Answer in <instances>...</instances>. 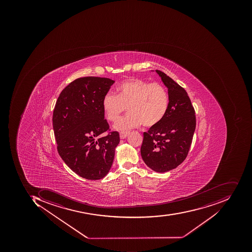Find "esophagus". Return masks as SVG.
I'll list each match as a JSON object with an SVG mask.
<instances>
[{
	"mask_svg": "<svg viewBox=\"0 0 252 252\" xmlns=\"http://www.w3.org/2000/svg\"><path fill=\"white\" fill-rule=\"evenodd\" d=\"M128 134H129L128 132H121L120 133V138H121V139H124V138L128 136Z\"/></svg>",
	"mask_w": 252,
	"mask_h": 252,
	"instance_id": "34e87169",
	"label": "esophagus"
}]
</instances>
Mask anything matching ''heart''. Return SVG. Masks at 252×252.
Segmentation results:
<instances>
[{"label":"heart","mask_w":252,"mask_h":252,"mask_svg":"<svg viewBox=\"0 0 252 252\" xmlns=\"http://www.w3.org/2000/svg\"><path fill=\"white\" fill-rule=\"evenodd\" d=\"M106 117L116 122L128 109L126 117L114 126L119 131H126L143 123L145 126L156 125L163 120L169 107V96L162 85L137 78H129L117 87V94L107 93L102 101Z\"/></svg>","instance_id":"heart-1"}]
</instances>
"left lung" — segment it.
Returning <instances> with one entry per match:
<instances>
[{"instance_id":"8db88e82","label":"left lung","mask_w":252,"mask_h":252,"mask_svg":"<svg viewBox=\"0 0 252 252\" xmlns=\"http://www.w3.org/2000/svg\"><path fill=\"white\" fill-rule=\"evenodd\" d=\"M155 72L168 89L169 107L163 120L144 132L141 155L152 170L165 173L186 159L195 130V114L186 90L164 72Z\"/></svg>"}]
</instances>
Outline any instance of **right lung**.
Returning a JSON list of instances; mask_svg holds the SVG:
<instances>
[{"instance_id": "add662e5", "label": "right lung", "mask_w": 252, "mask_h": 252, "mask_svg": "<svg viewBox=\"0 0 252 252\" xmlns=\"http://www.w3.org/2000/svg\"><path fill=\"white\" fill-rule=\"evenodd\" d=\"M115 81L79 78L61 92L53 113L58 152L72 171L86 180H97L110 171L120 143L117 132L109 130L102 101Z\"/></svg>"}]
</instances>
